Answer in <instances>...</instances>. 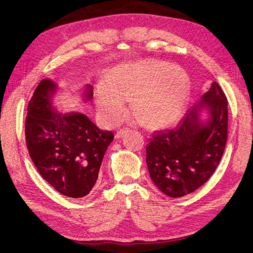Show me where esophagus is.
Masks as SVG:
<instances>
[{"label": "esophagus", "instance_id": "esophagus-1", "mask_svg": "<svg viewBox=\"0 0 253 253\" xmlns=\"http://www.w3.org/2000/svg\"><path fill=\"white\" fill-rule=\"evenodd\" d=\"M128 131V129H121V130H118L117 132H116V138H122V137L126 134V132Z\"/></svg>", "mask_w": 253, "mask_h": 253}]
</instances>
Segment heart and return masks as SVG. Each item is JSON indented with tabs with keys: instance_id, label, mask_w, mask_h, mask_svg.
<instances>
[{
	"instance_id": "obj_1",
	"label": "heart",
	"mask_w": 253,
	"mask_h": 253,
	"mask_svg": "<svg viewBox=\"0 0 253 253\" xmlns=\"http://www.w3.org/2000/svg\"><path fill=\"white\" fill-rule=\"evenodd\" d=\"M190 91V80L181 67L158 59H142L112 68L105 84L96 87L94 100L105 125H119L128 112L127 99H131L138 121L157 129L181 118Z\"/></svg>"
}]
</instances>
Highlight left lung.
<instances>
[{"label":"left lung","instance_id":"1","mask_svg":"<svg viewBox=\"0 0 253 253\" xmlns=\"http://www.w3.org/2000/svg\"><path fill=\"white\" fill-rule=\"evenodd\" d=\"M227 134V97L213 82L176 127L156 131L146 147V163L155 186L171 198L198 189L217 169Z\"/></svg>","mask_w":253,"mask_h":253}]
</instances>
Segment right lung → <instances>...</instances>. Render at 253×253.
<instances>
[{"label":"right lung","mask_w":253,"mask_h":253,"mask_svg":"<svg viewBox=\"0 0 253 253\" xmlns=\"http://www.w3.org/2000/svg\"><path fill=\"white\" fill-rule=\"evenodd\" d=\"M56 88L45 79L32 96L25 123L27 149L41 176L55 190L82 198L95 186L114 134L99 129L85 114L57 112L53 105ZM83 97L91 100L93 86L85 85Z\"/></svg>","instance_id":"add662e5"}]
</instances>
